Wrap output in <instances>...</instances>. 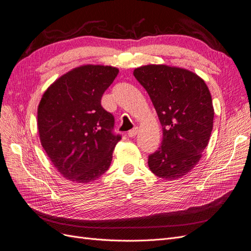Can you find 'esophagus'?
Wrapping results in <instances>:
<instances>
[{
    "label": "esophagus",
    "mask_w": 251,
    "mask_h": 251,
    "mask_svg": "<svg viewBox=\"0 0 251 251\" xmlns=\"http://www.w3.org/2000/svg\"><path fill=\"white\" fill-rule=\"evenodd\" d=\"M137 133H138V128H137V127H134L133 129H131V130L128 131V137L133 138V137H135V135H137Z\"/></svg>",
    "instance_id": "obj_1"
}]
</instances>
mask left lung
<instances>
[{"label": "left lung", "instance_id": "left-lung-1", "mask_svg": "<svg viewBox=\"0 0 251 251\" xmlns=\"http://www.w3.org/2000/svg\"><path fill=\"white\" fill-rule=\"evenodd\" d=\"M133 75L162 125V143L148 155V166L160 177H181L197 165L210 139L214 111L209 89L196 74L167 65L142 66Z\"/></svg>", "mask_w": 251, "mask_h": 251}]
</instances>
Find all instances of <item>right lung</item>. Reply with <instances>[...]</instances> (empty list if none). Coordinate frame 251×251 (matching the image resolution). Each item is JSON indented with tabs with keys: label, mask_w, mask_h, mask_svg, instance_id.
Returning a JSON list of instances; mask_svg holds the SVG:
<instances>
[{
	"label": "right lung",
	"mask_w": 251,
	"mask_h": 251,
	"mask_svg": "<svg viewBox=\"0 0 251 251\" xmlns=\"http://www.w3.org/2000/svg\"><path fill=\"white\" fill-rule=\"evenodd\" d=\"M118 74L111 66L77 67L58 78L42 97L38 108L42 146L68 180L95 181L110 166L122 137L114 133V117L103 108L101 100Z\"/></svg>",
	"instance_id": "1"
}]
</instances>
